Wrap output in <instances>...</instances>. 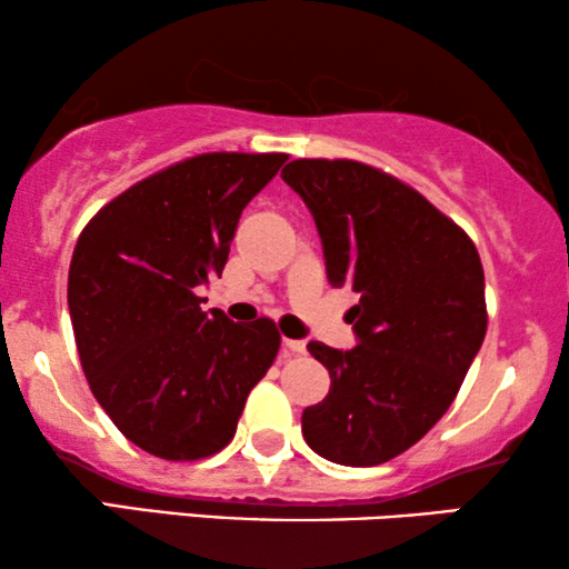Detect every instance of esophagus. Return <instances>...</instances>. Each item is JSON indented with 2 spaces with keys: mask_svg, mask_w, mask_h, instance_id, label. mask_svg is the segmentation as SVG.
I'll use <instances>...</instances> for the list:
<instances>
[{
  "mask_svg": "<svg viewBox=\"0 0 569 569\" xmlns=\"http://www.w3.org/2000/svg\"><path fill=\"white\" fill-rule=\"evenodd\" d=\"M282 347L287 349V352L300 355L302 349H306V341H302V339H282Z\"/></svg>",
  "mask_w": 569,
  "mask_h": 569,
  "instance_id": "obj_1",
  "label": "esophagus"
}]
</instances>
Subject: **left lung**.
I'll list each match as a JSON object with an SVG mask.
<instances>
[{
  "label": "left lung",
  "mask_w": 569,
  "mask_h": 569,
  "mask_svg": "<svg viewBox=\"0 0 569 569\" xmlns=\"http://www.w3.org/2000/svg\"><path fill=\"white\" fill-rule=\"evenodd\" d=\"M284 183L306 201L331 287H349L357 347L310 341L329 370L302 438L326 461L378 466L446 415L487 333L477 246L422 193L355 160H292Z\"/></svg>",
  "instance_id": "left-lung-1"
}]
</instances>
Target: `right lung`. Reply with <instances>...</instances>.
<instances>
[{
	"mask_svg": "<svg viewBox=\"0 0 569 569\" xmlns=\"http://www.w3.org/2000/svg\"><path fill=\"white\" fill-rule=\"evenodd\" d=\"M287 154L209 152L139 181L77 240L67 302L84 378L113 425L147 453L197 461L236 435L279 349L269 318L201 310L248 201Z\"/></svg>",
	"mask_w": 569,
	"mask_h": 569,
	"instance_id": "obj_1",
	"label": "right lung"
}]
</instances>
